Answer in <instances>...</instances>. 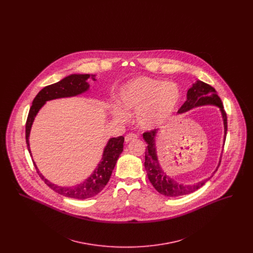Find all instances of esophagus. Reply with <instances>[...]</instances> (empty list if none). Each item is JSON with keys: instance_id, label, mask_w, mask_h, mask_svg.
I'll use <instances>...</instances> for the list:
<instances>
[{"instance_id": "obj_1", "label": "esophagus", "mask_w": 253, "mask_h": 253, "mask_svg": "<svg viewBox=\"0 0 253 253\" xmlns=\"http://www.w3.org/2000/svg\"><path fill=\"white\" fill-rule=\"evenodd\" d=\"M137 137H138V135H137L136 133H133V132H130V133L126 134V136H125V141H126V142H129V141H131V140H133V139H136Z\"/></svg>"}]
</instances>
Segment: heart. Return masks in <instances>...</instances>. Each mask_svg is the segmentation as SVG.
<instances>
[{
	"instance_id": "b5f03b06",
	"label": "heart",
	"mask_w": 253,
	"mask_h": 253,
	"mask_svg": "<svg viewBox=\"0 0 253 253\" xmlns=\"http://www.w3.org/2000/svg\"><path fill=\"white\" fill-rule=\"evenodd\" d=\"M177 85L164 84L148 77H139L124 85L118 95L120 107H114V116L124 121L125 112H136V120L144 129H155L168 121L180 101Z\"/></svg>"
}]
</instances>
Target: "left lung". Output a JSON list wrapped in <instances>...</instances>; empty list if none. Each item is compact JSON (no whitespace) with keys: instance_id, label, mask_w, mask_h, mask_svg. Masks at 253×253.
Listing matches in <instances>:
<instances>
[{"instance_id":"left-lung-1","label":"left lung","mask_w":253,"mask_h":253,"mask_svg":"<svg viewBox=\"0 0 253 253\" xmlns=\"http://www.w3.org/2000/svg\"><path fill=\"white\" fill-rule=\"evenodd\" d=\"M207 104H212L218 106L224 121V128H225V140L226 135L228 131V122H227V114L226 111L223 107V103L221 98L217 95L216 90L208 84H205L201 81H197L192 88L189 89L187 93V100L184 102V104L181 106L178 110V113H184L191 109L201 106V105H207ZM157 130H151L148 132H143V138L147 142V149L145 152V163L144 166L147 171V175L152 185L155 187L157 192L165 196L169 197H176L185 194L193 193L199 188H201L207 181L209 180L211 176H213L214 172L216 171L217 169L220 166V163L217 167L216 170L213 172V174L201 181L199 183H196L194 185H184L180 184L176 181L170 178L169 175L164 172L163 169L160 167L159 162L157 160V151H156V135H157ZM221 162V160H220Z\"/></svg>"}]
</instances>
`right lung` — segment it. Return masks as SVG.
Masks as SVG:
<instances>
[{"instance_id":"right-lung-1","label":"right lung","mask_w":253,"mask_h":253,"mask_svg":"<svg viewBox=\"0 0 253 253\" xmlns=\"http://www.w3.org/2000/svg\"><path fill=\"white\" fill-rule=\"evenodd\" d=\"M90 77L91 79L96 81L95 75H91V76L89 74L70 75L64 78L63 80H61L59 83L45 86L43 89H42L38 93L29 110L26 124H25V139H26L27 149L29 151L30 156H31V152H30L28 137H29L32 123L39 110L47 100L60 98V97H66V96H77L79 94H82L85 91H87L89 88V84L86 83V81ZM123 143H124L123 136L111 138L104 149L102 159L99 162L97 168L94 170L93 174L88 179H86L84 183L77 186H73V187H59L57 185L52 184L47 179H45L42 173H40L34 161L33 163L40 177L53 191L66 197L76 198V199H86V198L95 196L97 193H100L108 183L111 174L113 172V169L115 168L116 163L118 161V158L120 157L123 151Z\"/></svg>"}]
</instances>
